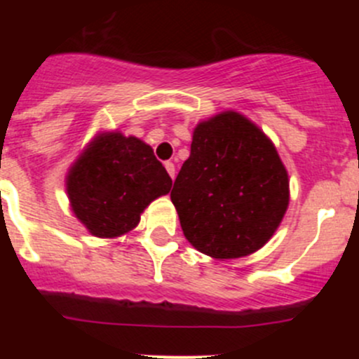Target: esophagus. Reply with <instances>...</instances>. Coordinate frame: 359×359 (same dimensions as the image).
<instances>
[{"label":"esophagus","instance_id":"esophagus-1","mask_svg":"<svg viewBox=\"0 0 359 359\" xmlns=\"http://www.w3.org/2000/svg\"><path fill=\"white\" fill-rule=\"evenodd\" d=\"M165 168H166V172H168V175L172 177V179H175V165H173L172 161H166Z\"/></svg>","mask_w":359,"mask_h":359}]
</instances>
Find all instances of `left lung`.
I'll return each mask as SVG.
<instances>
[{"mask_svg": "<svg viewBox=\"0 0 359 359\" xmlns=\"http://www.w3.org/2000/svg\"><path fill=\"white\" fill-rule=\"evenodd\" d=\"M170 198L198 252L240 259L276 233L290 203V180L273 140L229 109L198 123Z\"/></svg>", "mask_w": 359, "mask_h": 359, "instance_id": "8db88e82", "label": "left lung"}]
</instances>
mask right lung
I'll return each mask as SVG.
<instances>
[{"label":"right lung","instance_id":"obj_1","mask_svg":"<svg viewBox=\"0 0 359 359\" xmlns=\"http://www.w3.org/2000/svg\"><path fill=\"white\" fill-rule=\"evenodd\" d=\"M172 189V179L144 140L118 130L99 132L66 175L72 213L95 238L135 229L144 210Z\"/></svg>","mask_w":359,"mask_h":359}]
</instances>
